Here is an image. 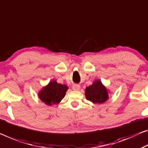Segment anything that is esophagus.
Instances as JSON below:
<instances>
[{"mask_svg":"<svg viewBox=\"0 0 148 148\" xmlns=\"http://www.w3.org/2000/svg\"><path fill=\"white\" fill-rule=\"evenodd\" d=\"M80 85L79 84H75L73 86H72V89L74 90H78L80 89Z\"/></svg>","mask_w":148,"mask_h":148,"instance_id":"obj_1","label":"esophagus"}]
</instances>
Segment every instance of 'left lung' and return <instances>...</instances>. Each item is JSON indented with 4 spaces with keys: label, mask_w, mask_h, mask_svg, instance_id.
Returning <instances> with one entry per match:
<instances>
[{
    "label": "left lung",
    "mask_w": 148,
    "mask_h": 148,
    "mask_svg": "<svg viewBox=\"0 0 148 148\" xmlns=\"http://www.w3.org/2000/svg\"><path fill=\"white\" fill-rule=\"evenodd\" d=\"M85 95L88 100L94 103H103L108 98L106 88L99 80L95 81L93 84L86 88Z\"/></svg>",
    "instance_id": "obj_1"
}]
</instances>
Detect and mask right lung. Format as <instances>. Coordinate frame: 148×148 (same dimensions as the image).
Returning a JSON list of instances; mask_svg holds the SVG:
<instances>
[{"mask_svg":"<svg viewBox=\"0 0 148 148\" xmlns=\"http://www.w3.org/2000/svg\"><path fill=\"white\" fill-rule=\"evenodd\" d=\"M68 90L66 85L52 81L43 88L38 94L39 98L46 105L57 104L64 97Z\"/></svg>","mask_w":148,"mask_h":148,"instance_id":"right-lung-1","label":"right lung"}]
</instances>
